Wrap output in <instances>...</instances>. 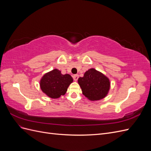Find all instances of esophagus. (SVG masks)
Returning <instances> with one entry per match:
<instances>
[{"label":"esophagus","mask_w":151,"mask_h":151,"mask_svg":"<svg viewBox=\"0 0 151 151\" xmlns=\"http://www.w3.org/2000/svg\"><path fill=\"white\" fill-rule=\"evenodd\" d=\"M78 78H79V76L77 74H75V75L73 76V79H74V81H77V79H78Z\"/></svg>","instance_id":"obj_1"}]
</instances>
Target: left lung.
<instances>
[{"instance_id":"left-lung-1","label":"left lung","mask_w":151,"mask_h":151,"mask_svg":"<svg viewBox=\"0 0 151 151\" xmlns=\"http://www.w3.org/2000/svg\"><path fill=\"white\" fill-rule=\"evenodd\" d=\"M78 83L83 94L92 101L104 98L110 86L108 77L94 68L86 71L84 77L79 78Z\"/></svg>"}]
</instances>
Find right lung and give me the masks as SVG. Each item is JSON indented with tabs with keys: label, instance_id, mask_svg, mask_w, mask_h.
<instances>
[{
	"label": "right lung",
	"instance_id": "obj_1",
	"mask_svg": "<svg viewBox=\"0 0 151 151\" xmlns=\"http://www.w3.org/2000/svg\"><path fill=\"white\" fill-rule=\"evenodd\" d=\"M73 79L69 74L63 75L61 72L54 69L45 74L40 81L42 91L50 98H58L64 95Z\"/></svg>",
	"mask_w": 151,
	"mask_h": 151
}]
</instances>
